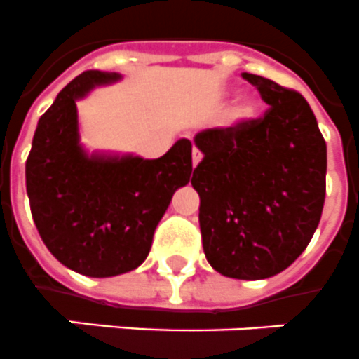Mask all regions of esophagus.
Instances as JSON below:
<instances>
[{
    "instance_id": "esophagus-1",
    "label": "esophagus",
    "mask_w": 359,
    "mask_h": 359,
    "mask_svg": "<svg viewBox=\"0 0 359 359\" xmlns=\"http://www.w3.org/2000/svg\"><path fill=\"white\" fill-rule=\"evenodd\" d=\"M201 160H203V153L197 147H194V151H191V164H194V168H197Z\"/></svg>"
}]
</instances>
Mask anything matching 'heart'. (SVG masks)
I'll list each match as a JSON object with an SVG mask.
<instances>
[{
	"label": "heart",
	"mask_w": 359,
	"mask_h": 359,
	"mask_svg": "<svg viewBox=\"0 0 359 359\" xmlns=\"http://www.w3.org/2000/svg\"><path fill=\"white\" fill-rule=\"evenodd\" d=\"M256 114H258V103L255 99H241L232 110V121H238V123L249 121V119L256 118Z\"/></svg>",
	"instance_id": "b5f03b06"
}]
</instances>
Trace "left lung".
Returning a JSON list of instances; mask_svg holds the SVG:
<instances>
[{
  "label": "left lung",
  "instance_id": "1",
  "mask_svg": "<svg viewBox=\"0 0 359 359\" xmlns=\"http://www.w3.org/2000/svg\"><path fill=\"white\" fill-rule=\"evenodd\" d=\"M269 109L262 118L195 136L203 153L191 186L201 197L206 260L221 275L262 280L302 255L321 221L326 142L297 90L241 74Z\"/></svg>",
  "mask_w": 359,
  "mask_h": 359
}]
</instances>
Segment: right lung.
I'll list each match as a JSON object with an SVG mask.
<instances>
[{"mask_svg":"<svg viewBox=\"0 0 359 359\" xmlns=\"http://www.w3.org/2000/svg\"><path fill=\"white\" fill-rule=\"evenodd\" d=\"M118 79L90 69L64 86L38 121L25 162L38 234L60 264L94 278L133 271L147 258L154 229L194 170L186 138L154 160L84 153L75 101Z\"/></svg>","mask_w":359,"mask_h":359,"instance_id":"right-lung-1","label":"right lung"}]
</instances>
